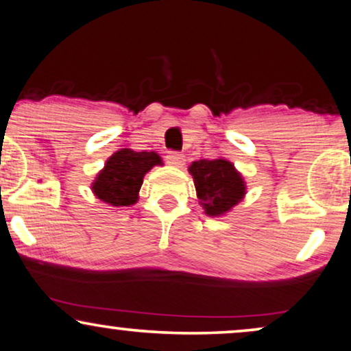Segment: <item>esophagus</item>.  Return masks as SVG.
Segmentation results:
<instances>
[{
  "mask_svg": "<svg viewBox=\"0 0 351 351\" xmlns=\"http://www.w3.org/2000/svg\"><path fill=\"white\" fill-rule=\"evenodd\" d=\"M167 162L171 167H181L184 165V155L181 152H176V150H170L167 154Z\"/></svg>",
  "mask_w": 351,
  "mask_h": 351,
  "instance_id": "1",
  "label": "esophagus"
}]
</instances>
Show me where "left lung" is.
<instances>
[{"label":"left lung","mask_w":351,"mask_h":351,"mask_svg":"<svg viewBox=\"0 0 351 351\" xmlns=\"http://www.w3.org/2000/svg\"><path fill=\"white\" fill-rule=\"evenodd\" d=\"M197 197L207 215H221L241 201L246 193L245 181L234 170L233 163L223 158L194 162L189 167Z\"/></svg>","instance_id":"1"}]
</instances>
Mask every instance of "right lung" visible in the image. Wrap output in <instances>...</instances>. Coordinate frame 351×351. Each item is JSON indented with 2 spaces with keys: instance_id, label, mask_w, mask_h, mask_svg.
I'll use <instances>...</instances> for the list:
<instances>
[{
  "instance_id": "right-lung-1",
  "label": "right lung",
  "mask_w": 351,
  "mask_h": 351,
  "mask_svg": "<svg viewBox=\"0 0 351 351\" xmlns=\"http://www.w3.org/2000/svg\"><path fill=\"white\" fill-rule=\"evenodd\" d=\"M162 163L155 152H134L121 149L114 152L92 184L95 196L112 206H131L137 201L144 175Z\"/></svg>"
}]
</instances>
